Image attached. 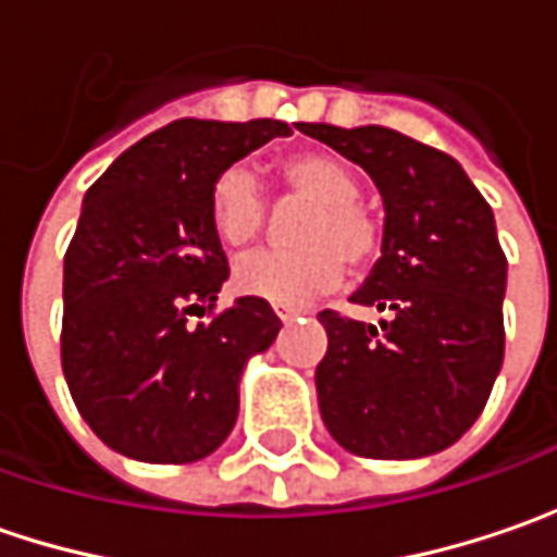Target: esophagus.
<instances>
[{
  "label": "esophagus",
  "instance_id": "esophagus-1",
  "mask_svg": "<svg viewBox=\"0 0 557 557\" xmlns=\"http://www.w3.org/2000/svg\"><path fill=\"white\" fill-rule=\"evenodd\" d=\"M272 310H275V315H278L282 322H290V319H297V315H300V310H290V307H282V304H275Z\"/></svg>",
  "mask_w": 557,
  "mask_h": 557
}]
</instances>
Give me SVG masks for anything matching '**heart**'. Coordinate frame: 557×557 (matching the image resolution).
Listing matches in <instances>:
<instances>
[{
    "label": "heart",
    "mask_w": 557,
    "mask_h": 557,
    "mask_svg": "<svg viewBox=\"0 0 557 557\" xmlns=\"http://www.w3.org/2000/svg\"><path fill=\"white\" fill-rule=\"evenodd\" d=\"M278 183L288 198L310 201V213L297 223L294 250L257 253L235 269V288L269 304H307L334 290L347 269L362 275L384 247V223L359 198L354 166L325 151H294L282 158ZM267 201L257 180L228 166L210 188V225L228 250L257 245L267 232Z\"/></svg>",
    "instance_id": "b5f03b06"
}]
</instances>
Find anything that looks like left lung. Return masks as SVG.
<instances>
[{"label":"left lung","mask_w":557,"mask_h":557,"mask_svg":"<svg viewBox=\"0 0 557 557\" xmlns=\"http://www.w3.org/2000/svg\"><path fill=\"white\" fill-rule=\"evenodd\" d=\"M359 163L384 198V247L354 304L319 312L329 350L315 394L332 437L362 459H421L478 421L505 356V260L490 203L459 161L387 126L300 123Z\"/></svg>","instance_id":"left-lung-1"}]
</instances>
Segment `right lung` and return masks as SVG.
<instances>
[{
  "instance_id": "add662e5",
  "label": "right lung",
  "mask_w": 557,
  "mask_h": 557,
  "mask_svg": "<svg viewBox=\"0 0 557 557\" xmlns=\"http://www.w3.org/2000/svg\"><path fill=\"white\" fill-rule=\"evenodd\" d=\"M288 133L282 120H176L86 191L64 253L61 369L83 421L120 456L185 465L235 428L242 369L282 322L260 297L213 312L228 260L210 225V188ZM203 311L208 322L191 326Z\"/></svg>"
}]
</instances>
